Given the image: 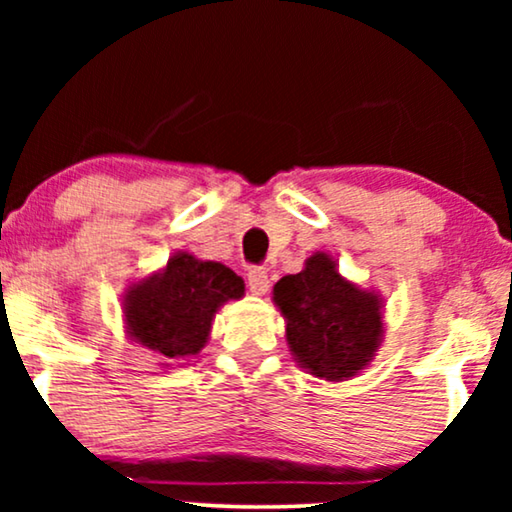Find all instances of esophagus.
<instances>
[{"instance_id": "1", "label": "esophagus", "mask_w": 512, "mask_h": 512, "mask_svg": "<svg viewBox=\"0 0 512 512\" xmlns=\"http://www.w3.org/2000/svg\"><path fill=\"white\" fill-rule=\"evenodd\" d=\"M247 286L254 296H263V293H268V289H270L268 272H265L263 268H251L247 275Z\"/></svg>"}]
</instances>
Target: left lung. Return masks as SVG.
Listing matches in <instances>:
<instances>
[{
    "mask_svg": "<svg viewBox=\"0 0 512 512\" xmlns=\"http://www.w3.org/2000/svg\"><path fill=\"white\" fill-rule=\"evenodd\" d=\"M272 300L286 321V342L300 368L326 382L359 375L382 345L384 300L340 275L326 251L279 279Z\"/></svg>",
    "mask_w": 512,
    "mask_h": 512,
    "instance_id": "8db88e82",
    "label": "left lung"
}]
</instances>
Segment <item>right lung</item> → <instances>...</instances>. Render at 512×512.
Here are the masks:
<instances>
[{"label": "right lung", "mask_w": 512, "mask_h": 512, "mask_svg": "<svg viewBox=\"0 0 512 512\" xmlns=\"http://www.w3.org/2000/svg\"><path fill=\"white\" fill-rule=\"evenodd\" d=\"M242 296V277L223 263L200 261L188 251H174L163 270L151 272L125 289V333L165 361L195 359L207 345L221 305Z\"/></svg>", "instance_id": "obj_1"}]
</instances>
